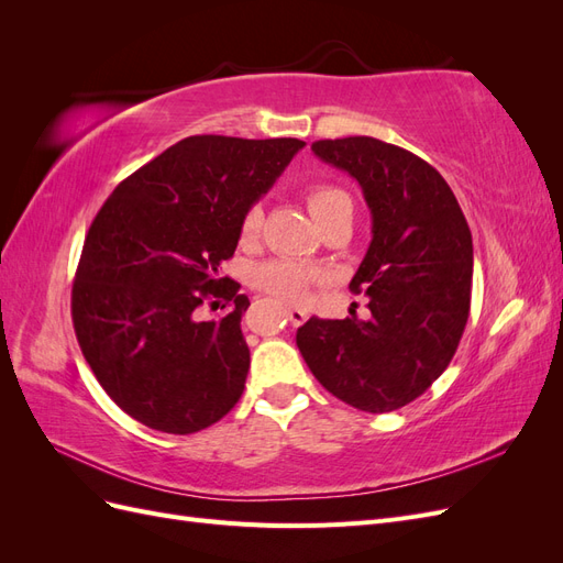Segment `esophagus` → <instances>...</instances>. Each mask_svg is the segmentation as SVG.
<instances>
[{"instance_id": "1", "label": "esophagus", "mask_w": 563, "mask_h": 563, "mask_svg": "<svg viewBox=\"0 0 563 563\" xmlns=\"http://www.w3.org/2000/svg\"><path fill=\"white\" fill-rule=\"evenodd\" d=\"M286 317H288V321L294 323V327H300V323L308 321V312L300 310V308H288V310H286Z\"/></svg>"}]
</instances>
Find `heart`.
<instances>
[{
  "instance_id": "heart-1",
  "label": "heart",
  "mask_w": 563,
  "mask_h": 563,
  "mask_svg": "<svg viewBox=\"0 0 563 563\" xmlns=\"http://www.w3.org/2000/svg\"><path fill=\"white\" fill-rule=\"evenodd\" d=\"M308 207L314 216L317 223H321L323 218L340 211V209H352V199L345 190H340L335 185L329 183H319L312 185L308 190ZM263 225V209L261 207H251L242 220V240L251 242L255 240ZM317 272L310 267H302L291 261H269L263 263L253 269V284L263 288L265 294L275 296L284 302L298 305L305 298H308V288L312 282H317Z\"/></svg>"
}]
</instances>
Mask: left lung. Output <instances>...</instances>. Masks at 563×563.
I'll return each instance as SVG.
<instances>
[{"instance_id":"1","label":"left lung","mask_w":563,"mask_h":563,"mask_svg":"<svg viewBox=\"0 0 563 563\" xmlns=\"http://www.w3.org/2000/svg\"><path fill=\"white\" fill-rule=\"evenodd\" d=\"M312 152L362 185L371 244L350 282L368 319L305 321L296 345L333 397L387 413L420 397L451 364L470 317L472 232L437 168L371 135Z\"/></svg>"}]
</instances>
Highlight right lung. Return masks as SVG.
Masks as SVG:
<instances>
[{
  "instance_id": "obj_1",
  "label": "right lung",
  "mask_w": 563,
  "mask_h": 563,
  "mask_svg": "<svg viewBox=\"0 0 563 563\" xmlns=\"http://www.w3.org/2000/svg\"><path fill=\"white\" fill-rule=\"evenodd\" d=\"M302 147L190 135L119 183L93 218L73 286L75 333L100 387L147 428L192 434L240 401L251 302L220 265ZM207 299H232L233 310L199 322Z\"/></svg>"
}]
</instances>
